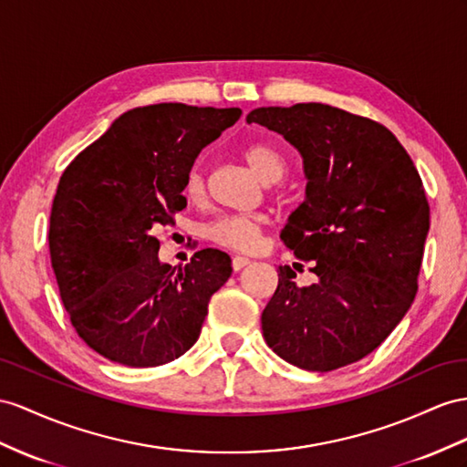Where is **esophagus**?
I'll use <instances>...</instances> for the list:
<instances>
[{"instance_id": "obj_1", "label": "esophagus", "mask_w": 467, "mask_h": 467, "mask_svg": "<svg viewBox=\"0 0 467 467\" xmlns=\"http://www.w3.org/2000/svg\"><path fill=\"white\" fill-rule=\"evenodd\" d=\"M248 265H250V258H246V256H234V258H233V270H234V272L243 270V268L248 266Z\"/></svg>"}]
</instances>
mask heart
<instances>
[{"label":"heart","mask_w":467,"mask_h":467,"mask_svg":"<svg viewBox=\"0 0 467 467\" xmlns=\"http://www.w3.org/2000/svg\"><path fill=\"white\" fill-rule=\"evenodd\" d=\"M246 161L253 170L265 179V182H276L285 170V161L282 153L268 146V143H253L244 150ZM183 193L189 201H201L207 193L205 175L193 167L185 177ZM270 223L265 213H238V214H221L205 226V236L211 243L221 248L234 250V253H250L260 243V236Z\"/></svg>","instance_id":"obj_1"}]
</instances>
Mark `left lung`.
Segmentation results:
<instances>
[{"label":"left lung","instance_id":"left-lung-1","mask_svg":"<svg viewBox=\"0 0 467 467\" xmlns=\"http://www.w3.org/2000/svg\"><path fill=\"white\" fill-rule=\"evenodd\" d=\"M246 122L278 131L302 155L306 199L280 238L317 276L297 288L296 272L280 266L262 312L265 339L306 370L351 365L414 302L430 229L422 179L389 128L327 104L268 106Z\"/></svg>","mask_w":467,"mask_h":467}]
</instances>
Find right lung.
<instances>
[{"label":"right lung","instance_id":"right-lung-1","mask_svg":"<svg viewBox=\"0 0 467 467\" xmlns=\"http://www.w3.org/2000/svg\"><path fill=\"white\" fill-rule=\"evenodd\" d=\"M241 114L179 102L128 110L58 182L49 224L58 292L80 339L110 361L158 367L199 339L231 256L202 248L171 270L153 231L187 207L183 185L199 151Z\"/></svg>","mask_w":467,"mask_h":467}]
</instances>
